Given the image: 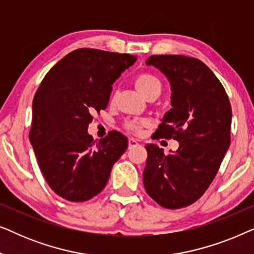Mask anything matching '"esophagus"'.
I'll return each mask as SVG.
<instances>
[{"label": "esophagus", "instance_id": "34e87169", "mask_svg": "<svg viewBox=\"0 0 254 254\" xmlns=\"http://www.w3.org/2000/svg\"><path fill=\"white\" fill-rule=\"evenodd\" d=\"M138 143H137V141L135 140V138H129V140H128V147L129 148H134V147H136Z\"/></svg>", "mask_w": 254, "mask_h": 254}]
</instances>
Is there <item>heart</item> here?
I'll list each match as a JSON object with an SVG mask.
<instances>
[{"instance_id": "b5f03b06", "label": "heart", "mask_w": 254, "mask_h": 254, "mask_svg": "<svg viewBox=\"0 0 254 254\" xmlns=\"http://www.w3.org/2000/svg\"><path fill=\"white\" fill-rule=\"evenodd\" d=\"M134 84L137 91L140 92L144 98H147L149 95H151V93H158L159 95L162 88L159 79L151 74H141L136 76ZM143 123L129 121V123H127L126 127L127 129L134 131V133H140L141 127L143 126Z\"/></svg>"}]
</instances>
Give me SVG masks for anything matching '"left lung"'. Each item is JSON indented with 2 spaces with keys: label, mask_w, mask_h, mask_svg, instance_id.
I'll return each instance as SVG.
<instances>
[{
  "label": "left lung",
  "mask_w": 254,
  "mask_h": 254,
  "mask_svg": "<svg viewBox=\"0 0 254 254\" xmlns=\"http://www.w3.org/2000/svg\"><path fill=\"white\" fill-rule=\"evenodd\" d=\"M168 78L171 104L155 135L179 148L164 155L145 145V192L162 207L178 209L199 199L216 176L230 147L231 106L227 92L202 61L184 55H152L145 61Z\"/></svg>",
  "instance_id": "obj_1"
}]
</instances>
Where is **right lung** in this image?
Here are the masks:
<instances>
[{
  "label": "right lung",
  "mask_w": 254,
  "mask_h": 254,
  "mask_svg": "<svg viewBox=\"0 0 254 254\" xmlns=\"http://www.w3.org/2000/svg\"><path fill=\"white\" fill-rule=\"evenodd\" d=\"M136 59L79 48L61 59L38 88L30 142L47 184L64 199L82 202L102 192L126 151L125 135L111 131L95 144L88 127L91 113L106 109L112 84Z\"/></svg>",
  "instance_id": "obj_1"
}]
</instances>
